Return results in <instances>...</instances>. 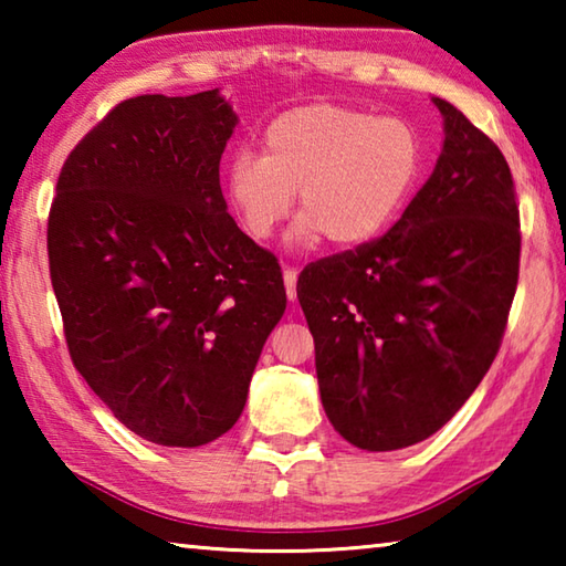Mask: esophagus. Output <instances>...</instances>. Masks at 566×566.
<instances>
[{
	"instance_id": "obj_1",
	"label": "esophagus",
	"mask_w": 566,
	"mask_h": 566,
	"mask_svg": "<svg viewBox=\"0 0 566 566\" xmlns=\"http://www.w3.org/2000/svg\"><path fill=\"white\" fill-rule=\"evenodd\" d=\"M284 286H286V296L290 302L296 300V270L294 266H284Z\"/></svg>"
}]
</instances>
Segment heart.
<instances>
[{
    "label": "heart",
    "instance_id": "heart-1",
    "mask_svg": "<svg viewBox=\"0 0 566 566\" xmlns=\"http://www.w3.org/2000/svg\"><path fill=\"white\" fill-rule=\"evenodd\" d=\"M424 169L415 124L347 104H306L280 114L264 132V155L239 149L227 191L247 234L270 239L294 209V237L357 247L395 222Z\"/></svg>",
    "mask_w": 566,
    "mask_h": 566
}]
</instances>
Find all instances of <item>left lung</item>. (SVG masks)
Returning a JSON list of instances; mask_svg holds the SVG:
<instances>
[{"instance_id": "obj_1", "label": "left lung", "mask_w": 566, "mask_h": 566, "mask_svg": "<svg viewBox=\"0 0 566 566\" xmlns=\"http://www.w3.org/2000/svg\"><path fill=\"white\" fill-rule=\"evenodd\" d=\"M444 149L387 234L306 264L296 296L322 405L359 449L439 432L490 371L520 282V205L500 147L434 97Z\"/></svg>"}]
</instances>
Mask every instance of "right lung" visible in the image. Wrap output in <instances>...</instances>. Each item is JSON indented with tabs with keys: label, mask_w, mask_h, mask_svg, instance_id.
<instances>
[{
	"label": "right lung",
	"mask_w": 566,
	"mask_h": 566,
	"mask_svg": "<svg viewBox=\"0 0 566 566\" xmlns=\"http://www.w3.org/2000/svg\"><path fill=\"white\" fill-rule=\"evenodd\" d=\"M234 124L217 90L119 102L70 151L46 219L76 371L161 447L234 427L286 310L280 262L237 227L219 187Z\"/></svg>",
	"instance_id": "obj_1"
}]
</instances>
